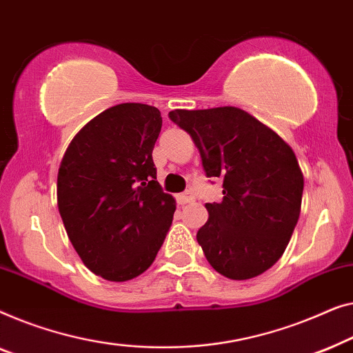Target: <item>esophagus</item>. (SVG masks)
<instances>
[{
    "mask_svg": "<svg viewBox=\"0 0 353 353\" xmlns=\"http://www.w3.org/2000/svg\"><path fill=\"white\" fill-rule=\"evenodd\" d=\"M195 200V196L192 195V192H185V193H179L177 195V203L179 205H187V203H192Z\"/></svg>",
    "mask_w": 353,
    "mask_h": 353,
    "instance_id": "obj_1",
    "label": "esophagus"
}]
</instances>
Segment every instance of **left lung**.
Returning a JSON list of instances; mask_svg holds the SVG:
<instances>
[{
  "label": "left lung",
  "mask_w": 353,
  "mask_h": 353,
  "mask_svg": "<svg viewBox=\"0 0 353 353\" xmlns=\"http://www.w3.org/2000/svg\"><path fill=\"white\" fill-rule=\"evenodd\" d=\"M190 134L208 177L222 179L221 203H206L196 240L212 269L230 280L269 270L285 252L301 214L304 176L275 131L236 107L172 110Z\"/></svg>",
  "instance_id": "8db88e82"
}]
</instances>
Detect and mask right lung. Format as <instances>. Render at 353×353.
Returning a JSON list of instances; mask_svg holds the SVG:
<instances>
[{
    "instance_id": "obj_1",
    "label": "right lung",
    "mask_w": 353,
    "mask_h": 353,
    "mask_svg": "<svg viewBox=\"0 0 353 353\" xmlns=\"http://www.w3.org/2000/svg\"><path fill=\"white\" fill-rule=\"evenodd\" d=\"M161 113L145 103L110 107L79 129L57 174V206L92 274L128 281L160 251L176 200L157 181L152 152Z\"/></svg>"
}]
</instances>
